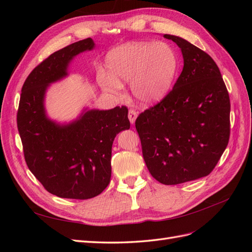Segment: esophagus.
<instances>
[{
	"mask_svg": "<svg viewBox=\"0 0 252 252\" xmlns=\"http://www.w3.org/2000/svg\"><path fill=\"white\" fill-rule=\"evenodd\" d=\"M136 117H138V112H136V111L133 110V109L129 110V112H128V118H129V121H130L131 124H134Z\"/></svg>",
	"mask_w": 252,
	"mask_h": 252,
	"instance_id": "1",
	"label": "esophagus"
}]
</instances>
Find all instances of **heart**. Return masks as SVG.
<instances>
[{
    "mask_svg": "<svg viewBox=\"0 0 252 252\" xmlns=\"http://www.w3.org/2000/svg\"><path fill=\"white\" fill-rule=\"evenodd\" d=\"M110 75L100 69L97 80L102 88L120 95V81L131 82L134 95L144 103L163 98L172 86L179 67L177 52L163 42H133L111 49L106 57Z\"/></svg>",
    "mask_w": 252,
    "mask_h": 252,
    "instance_id": "obj_1",
    "label": "heart"
}]
</instances>
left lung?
Segmentation results:
<instances>
[{"mask_svg": "<svg viewBox=\"0 0 252 252\" xmlns=\"http://www.w3.org/2000/svg\"><path fill=\"white\" fill-rule=\"evenodd\" d=\"M181 48L184 67L161 101L135 120L144 161L165 185L208 175L230 135V100L212 58L182 37L165 34Z\"/></svg>", "mask_w": 252, "mask_h": 252, "instance_id": "obj_1", "label": "left lung"}]
</instances>
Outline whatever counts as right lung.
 <instances>
[{
  "label": "right lung",
  "mask_w": 252,
  "mask_h": 252,
  "mask_svg": "<svg viewBox=\"0 0 252 252\" xmlns=\"http://www.w3.org/2000/svg\"><path fill=\"white\" fill-rule=\"evenodd\" d=\"M94 47L88 37L53 52L22 87L17 123L26 164L48 192L64 199L87 200L103 192L111 178L113 140L130 127L126 106L88 110L62 126L45 114L49 84L65 77L73 57Z\"/></svg>",
  "instance_id": "right-lung-1"
}]
</instances>
